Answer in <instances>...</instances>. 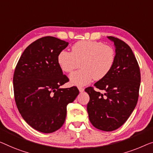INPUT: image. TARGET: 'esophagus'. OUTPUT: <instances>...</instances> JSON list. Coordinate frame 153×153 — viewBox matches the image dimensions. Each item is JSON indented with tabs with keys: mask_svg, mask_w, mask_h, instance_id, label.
I'll list each match as a JSON object with an SVG mask.
<instances>
[{
	"mask_svg": "<svg viewBox=\"0 0 153 153\" xmlns=\"http://www.w3.org/2000/svg\"><path fill=\"white\" fill-rule=\"evenodd\" d=\"M78 89L79 91V92H83V91H84V88H82V87H81V86H79Z\"/></svg>",
	"mask_w": 153,
	"mask_h": 153,
	"instance_id": "1",
	"label": "esophagus"
}]
</instances>
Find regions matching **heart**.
<instances>
[{
    "mask_svg": "<svg viewBox=\"0 0 153 153\" xmlns=\"http://www.w3.org/2000/svg\"><path fill=\"white\" fill-rule=\"evenodd\" d=\"M115 61V51L110 45L93 40H81L73 45L71 52L60 51L58 62L64 72L71 73L79 67L82 69L70 76L71 82L83 86L93 79L100 80L108 75Z\"/></svg>",
    "mask_w": 153,
    "mask_h": 153,
    "instance_id": "heart-1",
    "label": "heart"
}]
</instances>
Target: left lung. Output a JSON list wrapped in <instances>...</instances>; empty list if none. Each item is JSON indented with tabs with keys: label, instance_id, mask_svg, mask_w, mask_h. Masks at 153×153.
Here are the masks:
<instances>
[{
	"label": "left lung",
	"instance_id": "1",
	"mask_svg": "<svg viewBox=\"0 0 153 153\" xmlns=\"http://www.w3.org/2000/svg\"><path fill=\"white\" fill-rule=\"evenodd\" d=\"M115 46V61L112 69L94 84L105 91H95L93 86L85 88L89 95L87 104L89 120L93 126L104 131H113L122 126L137 103L141 74L135 56L124 41L108 36Z\"/></svg>",
	"mask_w": 153,
	"mask_h": 153
}]
</instances>
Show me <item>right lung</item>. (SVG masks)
<instances>
[{"instance_id":"add662e5","label":"right lung","mask_w":153,"mask_h":153,"mask_svg":"<svg viewBox=\"0 0 153 153\" xmlns=\"http://www.w3.org/2000/svg\"><path fill=\"white\" fill-rule=\"evenodd\" d=\"M65 41L45 36L27 47L13 77L15 102L20 115L36 131L51 133L62 126L67 106L79 94L76 86L61 88L69 81L58 62Z\"/></svg>"}]
</instances>
